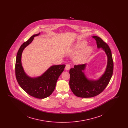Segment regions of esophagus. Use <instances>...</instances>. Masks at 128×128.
Masks as SVG:
<instances>
[{
  "mask_svg": "<svg viewBox=\"0 0 128 128\" xmlns=\"http://www.w3.org/2000/svg\"><path fill=\"white\" fill-rule=\"evenodd\" d=\"M70 64H67L66 65V67H65V69L66 70H70Z\"/></svg>",
  "mask_w": 128,
  "mask_h": 128,
  "instance_id": "34e87169",
  "label": "esophagus"
}]
</instances>
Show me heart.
Listing matches in <instances>:
<instances>
[{"instance_id":"1","label":"heart","mask_w":128,"mask_h":128,"mask_svg":"<svg viewBox=\"0 0 128 128\" xmlns=\"http://www.w3.org/2000/svg\"><path fill=\"white\" fill-rule=\"evenodd\" d=\"M87 42L86 41H82L76 43L74 47L73 51L74 52H77L81 49L86 46ZM85 48L81 50L79 53L74 58V62L77 64H83L84 63L91 55L92 52V48L91 46H86Z\"/></svg>"}]
</instances>
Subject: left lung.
<instances>
[{
	"mask_svg": "<svg viewBox=\"0 0 128 128\" xmlns=\"http://www.w3.org/2000/svg\"><path fill=\"white\" fill-rule=\"evenodd\" d=\"M92 37L96 40L98 48H101L106 55L107 65L104 73L97 79L89 78L86 75L84 71L87 64L75 65L70 69V86L73 94L79 98H92L100 94L108 85L113 72V61L110 47L100 37Z\"/></svg>",
	"mask_w": 128,
	"mask_h": 128,
	"instance_id": "obj_1",
	"label": "left lung"
}]
</instances>
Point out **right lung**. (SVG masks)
<instances>
[{"mask_svg": "<svg viewBox=\"0 0 128 128\" xmlns=\"http://www.w3.org/2000/svg\"><path fill=\"white\" fill-rule=\"evenodd\" d=\"M41 32L34 34L23 43L18 49L16 60V77L20 87L34 98L44 99L50 96L55 90L57 80L64 70L65 65H52L40 76L32 77L25 72L22 63V56L25 48L32 42L34 37Z\"/></svg>", "mask_w": 128, "mask_h": 128, "instance_id": "add662e5", "label": "right lung"}]
</instances>
